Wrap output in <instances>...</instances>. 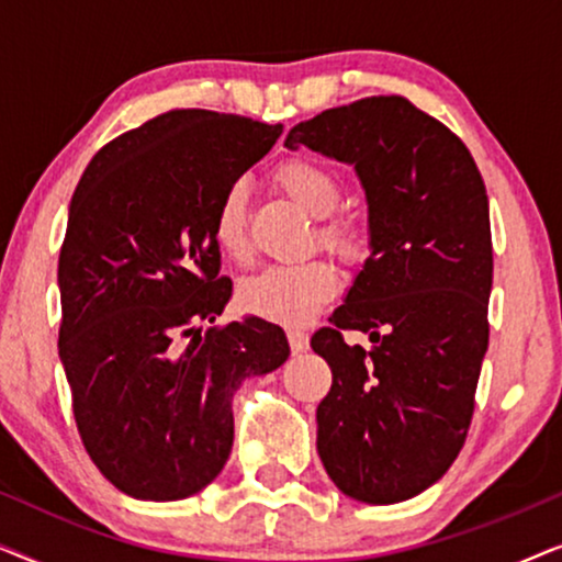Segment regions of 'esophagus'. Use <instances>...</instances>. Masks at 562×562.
I'll return each mask as SVG.
<instances>
[{
  "label": "esophagus",
  "instance_id": "1",
  "mask_svg": "<svg viewBox=\"0 0 562 562\" xmlns=\"http://www.w3.org/2000/svg\"><path fill=\"white\" fill-rule=\"evenodd\" d=\"M286 337H289L291 352H294V356H299V352H304L306 348H310V335H306L304 329H299V327H289Z\"/></svg>",
  "mask_w": 562,
  "mask_h": 562
}]
</instances>
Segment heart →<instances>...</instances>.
<instances>
[{
  "mask_svg": "<svg viewBox=\"0 0 562 562\" xmlns=\"http://www.w3.org/2000/svg\"><path fill=\"white\" fill-rule=\"evenodd\" d=\"M273 181L302 210L312 217H319L314 237L322 250L342 263H356L366 256V227L348 214H333L340 204L342 187L327 166L310 158H286L276 166ZM212 235L227 258H248V191L243 183H233L220 196ZM335 294V268L327 260H306L296 266H271L250 276L240 286V304L258 317L283 322V325H302Z\"/></svg>",
  "mask_w": 562,
  "mask_h": 562,
  "instance_id": "b5f03b06",
  "label": "heart"
}]
</instances>
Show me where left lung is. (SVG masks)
Here are the masks:
<instances>
[{"label":"left lung","mask_w":562,"mask_h":562,"mask_svg":"<svg viewBox=\"0 0 562 562\" xmlns=\"http://www.w3.org/2000/svg\"><path fill=\"white\" fill-rule=\"evenodd\" d=\"M289 148L356 166L371 256L312 350L333 368L317 450L335 486L396 504L463 450L488 348V196L465 143L406 97H366L299 122ZM342 328L372 335L371 351Z\"/></svg>","instance_id":"obj_1"}]
</instances>
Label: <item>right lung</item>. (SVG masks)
Returning a JSON list of instances; mask_svg holds the SVG:
<instances>
[{"label": "right lung", "instance_id": "obj_1", "mask_svg": "<svg viewBox=\"0 0 562 562\" xmlns=\"http://www.w3.org/2000/svg\"><path fill=\"white\" fill-rule=\"evenodd\" d=\"M283 125L168 110L91 158L58 258V352L89 458L127 496L176 502L217 479L233 450V394L289 358L258 317L210 327L220 276V196Z\"/></svg>", "mask_w": 562, "mask_h": 562}]
</instances>
